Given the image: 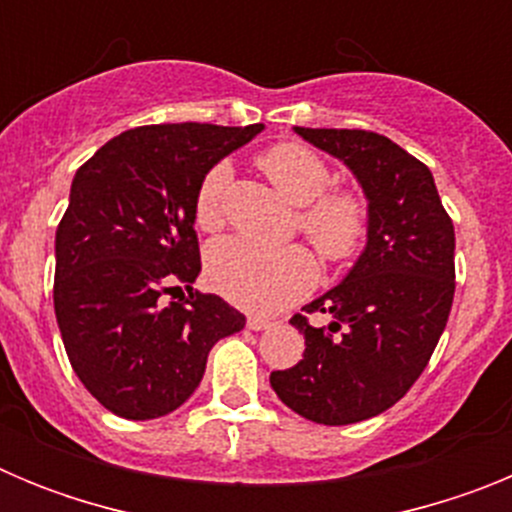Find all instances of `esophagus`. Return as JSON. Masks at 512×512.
I'll return each instance as SVG.
<instances>
[{
	"instance_id": "obj_1",
	"label": "esophagus",
	"mask_w": 512,
	"mask_h": 512,
	"mask_svg": "<svg viewBox=\"0 0 512 512\" xmlns=\"http://www.w3.org/2000/svg\"><path fill=\"white\" fill-rule=\"evenodd\" d=\"M246 325L251 330H269L274 323H271L269 318H261V315H251V318L246 320Z\"/></svg>"
}]
</instances>
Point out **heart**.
Here are the masks:
<instances>
[{
	"label": "heart",
	"instance_id": "1",
	"mask_svg": "<svg viewBox=\"0 0 512 512\" xmlns=\"http://www.w3.org/2000/svg\"><path fill=\"white\" fill-rule=\"evenodd\" d=\"M271 184L302 207L297 225L325 259H348L361 246L369 225L356 192H325L330 171L318 153L300 143H279L259 158ZM230 166L215 164L194 197V220L202 230L223 225V197ZM207 279L220 295L248 310H279L315 284V261L302 246L266 248L248 238H220L205 259Z\"/></svg>",
	"mask_w": 512,
	"mask_h": 512
}]
</instances>
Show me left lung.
Listing matches in <instances>:
<instances>
[{
    "label": "left lung",
    "mask_w": 512,
    "mask_h": 512,
    "mask_svg": "<svg viewBox=\"0 0 512 512\" xmlns=\"http://www.w3.org/2000/svg\"><path fill=\"white\" fill-rule=\"evenodd\" d=\"M310 146L343 161L366 197V246L341 284L305 312L300 364L271 372L287 408L323 425H348L392 408L415 384L454 302V225L428 166L369 130L295 128Z\"/></svg>",
    "instance_id": "1"
}]
</instances>
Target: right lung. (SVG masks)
Here are the masks:
<instances>
[{
    "label": "right lung",
    "mask_w": 512,
    "mask_h": 512,
    "mask_svg": "<svg viewBox=\"0 0 512 512\" xmlns=\"http://www.w3.org/2000/svg\"><path fill=\"white\" fill-rule=\"evenodd\" d=\"M264 125H143L104 143L71 182L56 230L53 305L81 384L128 420L169 415L200 387L207 354L246 325L200 277L194 197L207 171ZM176 281L189 298L166 303Z\"/></svg>",
    "instance_id": "1"
}]
</instances>
